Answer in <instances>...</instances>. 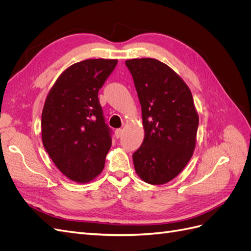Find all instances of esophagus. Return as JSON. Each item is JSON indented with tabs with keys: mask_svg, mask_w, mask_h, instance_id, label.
<instances>
[{
	"mask_svg": "<svg viewBox=\"0 0 251 251\" xmlns=\"http://www.w3.org/2000/svg\"><path fill=\"white\" fill-rule=\"evenodd\" d=\"M121 135H123V130H121V128H117L115 131V137L118 139L121 137Z\"/></svg>",
	"mask_w": 251,
	"mask_h": 251,
	"instance_id": "34e87169",
	"label": "esophagus"
}]
</instances>
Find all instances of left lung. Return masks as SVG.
Here are the masks:
<instances>
[{
	"mask_svg": "<svg viewBox=\"0 0 251 251\" xmlns=\"http://www.w3.org/2000/svg\"><path fill=\"white\" fill-rule=\"evenodd\" d=\"M142 111L144 139L133 154L135 171L147 183L164 184L193 156L199 117L186 83L154 58L126 62Z\"/></svg>",
	"mask_w": 251,
	"mask_h": 251,
	"instance_id": "left-lung-1",
	"label": "left lung"
}]
</instances>
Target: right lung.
<instances>
[{"mask_svg":"<svg viewBox=\"0 0 251 251\" xmlns=\"http://www.w3.org/2000/svg\"><path fill=\"white\" fill-rule=\"evenodd\" d=\"M117 59H86L57 78L42 113V139L56 168L76 182H88L103 170L112 144L98 91Z\"/></svg>","mask_w":251,"mask_h":251,"instance_id":"1","label":"right lung"}]
</instances>
